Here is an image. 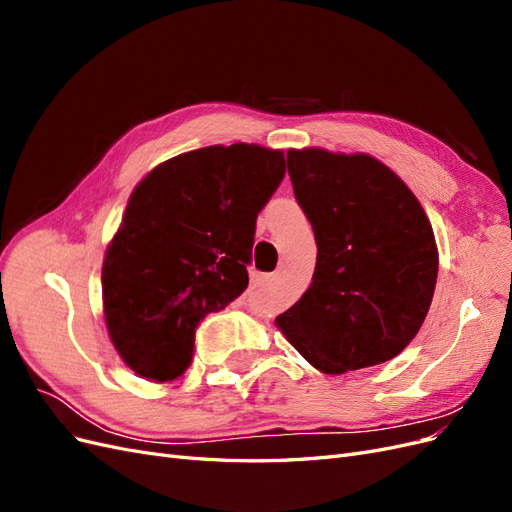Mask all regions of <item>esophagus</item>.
Listing matches in <instances>:
<instances>
[{"label": "esophagus", "instance_id": "1", "mask_svg": "<svg viewBox=\"0 0 512 512\" xmlns=\"http://www.w3.org/2000/svg\"><path fill=\"white\" fill-rule=\"evenodd\" d=\"M273 280H275V275H256L254 277V286H265V284H269Z\"/></svg>", "mask_w": 512, "mask_h": 512}]
</instances>
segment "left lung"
<instances>
[{
  "label": "left lung",
  "instance_id": "obj_1",
  "mask_svg": "<svg viewBox=\"0 0 512 512\" xmlns=\"http://www.w3.org/2000/svg\"><path fill=\"white\" fill-rule=\"evenodd\" d=\"M286 158L318 256L312 284L275 324L322 374L391 361L421 329L438 280L421 203L365 153L290 149Z\"/></svg>",
  "mask_w": 512,
  "mask_h": 512
}]
</instances>
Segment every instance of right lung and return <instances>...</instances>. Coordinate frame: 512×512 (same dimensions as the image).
Here are the masks:
<instances>
[{
    "mask_svg": "<svg viewBox=\"0 0 512 512\" xmlns=\"http://www.w3.org/2000/svg\"><path fill=\"white\" fill-rule=\"evenodd\" d=\"M286 173L282 151L213 145L136 185L102 265L108 335L138 376L179 378L200 320L247 288L256 218Z\"/></svg>",
    "mask_w": 512,
    "mask_h": 512,
    "instance_id": "1",
    "label": "right lung"
}]
</instances>
